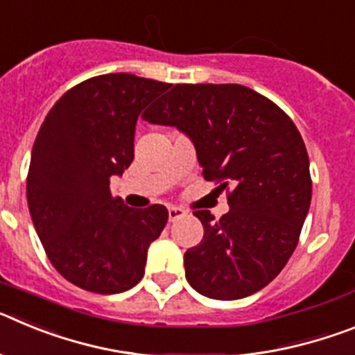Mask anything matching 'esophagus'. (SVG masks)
<instances>
[{
    "label": "esophagus",
    "instance_id": "34e87169",
    "mask_svg": "<svg viewBox=\"0 0 355 355\" xmlns=\"http://www.w3.org/2000/svg\"><path fill=\"white\" fill-rule=\"evenodd\" d=\"M187 215V211L181 208H178V206H168V220L174 222L178 220V218H181V216Z\"/></svg>",
    "mask_w": 355,
    "mask_h": 355
}]
</instances>
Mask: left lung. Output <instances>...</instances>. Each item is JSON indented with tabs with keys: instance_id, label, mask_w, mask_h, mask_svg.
Returning <instances> with one entry per match:
<instances>
[{
	"instance_id": "8db88e82",
	"label": "left lung",
	"mask_w": 355,
	"mask_h": 355,
	"mask_svg": "<svg viewBox=\"0 0 355 355\" xmlns=\"http://www.w3.org/2000/svg\"><path fill=\"white\" fill-rule=\"evenodd\" d=\"M144 119L187 135L205 180L232 188L220 220L193 211L205 236L184 252L190 286L216 300L265 288L293 254L311 205L309 158L293 121L236 83L174 85Z\"/></svg>"
}]
</instances>
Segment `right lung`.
Returning a JSON list of instances; mask_svg holds the SVG:
<instances>
[{
	"label": "right lung",
	"instance_id": "add662e5",
	"mask_svg": "<svg viewBox=\"0 0 355 355\" xmlns=\"http://www.w3.org/2000/svg\"><path fill=\"white\" fill-rule=\"evenodd\" d=\"M171 83L126 72L90 78L55 103L31 149V220L58 274L101 295L144 277L147 249L168 220L165 206L130 208L110 178L135 158L137 119ZM146 114V112H144Z\"/></svg>",
	"mask_w": 355,
	"mask_h": 355
}]
</instances>
